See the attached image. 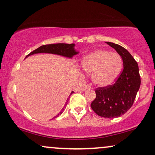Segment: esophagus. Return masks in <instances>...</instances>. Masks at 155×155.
<instances>
[{"mask_svg":"<svg viewBox=\"0 0 155 155\" xmlns=\"http://www.w3.org/2000/svg\"><path fill=\"white\" fill-rule=\"evenodd\" d=\"M91 89V87H90L89 85H86L85 87H84V90H87V89Z\"/></svg>","mask_w":155,"mask_h":155,"instance_id":"esophagus-1","label":"esophagus"}]
</instances>
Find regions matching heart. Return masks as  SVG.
<instances>
[{"label": "heart", "instance_id": "heart-1", "mask_svg": "<svg viewBox=\"0 0 155 155\" xmlns=\"http://www.w3.org/2000/svg\"><path fill=\"white\" fill-rule=\"evenodd\" d=\"M82 70L91 74L94 84L99 87H107L114 83L122 68V58L117 53L98 49L86 55L82 58Z\"/></svg>", "mask_w": 155, "mask_h": 155}]
</instances>
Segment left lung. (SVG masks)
I'll use <instances>...</instances> for the list:
<instances>
[{"instance_id": "obj_1", "label": "left lung", "mask_w": 155, "mask_h": 155, "mask_svg": "<svg viewBox=\"0 0 155 155\" xmlns=\"http://www.w3.org/2000/svg\"><path fill=\"white\" fill-rule=\"evenodd\" d=\"M116 50L123 61L124 68L113 85L96 89L91 107L99 116L117 118L124 114L134 103L141 84L139 66L130 53L114 43L106 42Z\"/></svg>"}]
</instances>
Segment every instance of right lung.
Segmentation results:
<instances>
[{
  "label": "right lung",
  "mask_w": 155,
  "mask_h": 155,
  "mask_svg": "<svg viewBox=\"0 0 155 155\" xmlns=\"http://www.w3.org/2000/svg\"><path fill=\"white\" fill-rule=\"evenodd\" d=\"M79 51H77L75 49V44H49V45H44V46H40L39 48H36L34 51L31 52L28 56H26L27 58L31 55L36 54H52L55 55H58V56H64V57L68 58H72L74 56L79 54ZM74 93V91H71L70 95H71ZM69 95V97H70ZM68 100V99H67ZM67 104V102H66L65 106ZM65 106L64 108H62L61 111L55 117H57L59 115L63 113V111L65 110Z\"/></svg>",
  "instance_id": "right-lung-1"
}]
</instances>
